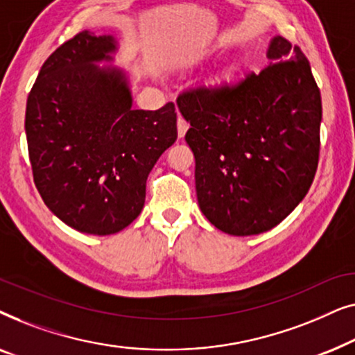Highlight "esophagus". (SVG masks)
Returning a JSON list of instances; mask_svg holds the SVG:
<instances>
[{"label":"esophagus","mask_w":355,"mask_h":355,"mask_svg":"<svg viewBox=\"0 0 355 355\" xmlns=\"http://www.w3.org/2000/svg\"><path fill=\"white\" fill-rule=\"evenodd\" d=\"M187 129H189V123L182 118V116H179L178 118V135L179 137H184L187 132Z\"/></svg>","instance_id":"34e87169"}]
</instances>
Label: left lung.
Returning a JSON list of instances; mask_svg holds the SVG:
<instances>
[{
    "mask_svg": "<svg viewBox=\"0 0 355 355\" xmlns=\"http://www.w3.org/2000/svg\"><path fill=\"white\" fill-rule=\"evenodd\" d=\"M259 74L198 85L178 96L191 129L198 205L232 236L279 225L312 186L320 157L322 95L297 45L275 37Z\"/></svg>",
    "mask_w": 355,
    "mask_h": 355,
    "instance_id": "obj_1",
    "label": "left lung"
}]
</instances>
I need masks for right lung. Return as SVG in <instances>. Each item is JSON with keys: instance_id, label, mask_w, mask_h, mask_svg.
<instances>
[{"instance_id": "right-lung-1", "label": "right lung", "mask_w": 355, "mask_h": 355, "mask_svg": "<svg viewBox=\"0 0 355 355\" xmlns=\"http://www.w3.org/2000/svg\"><path fill=\"white\" fill-rule=\"evenodd\" d=\"M113 37L82 31L46 58L27 96L33 182L80 232L114 234L142 211L148 173L178 139L176 106L132 110L119 71H101Z\"/></svg>"}]
</instances>
